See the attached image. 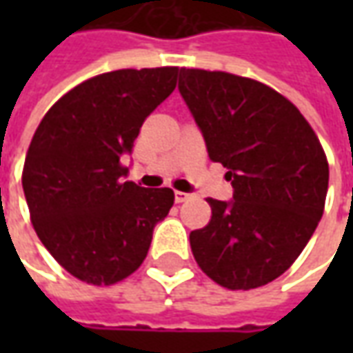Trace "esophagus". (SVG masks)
<instances>
[{
	"label": "esophagus",
	"mask_w": 353,
	"mask_h": 353,
	"mask_svg": "<svg viewBox=\"0 0 353 353\" xmlns=\"http://www.w3.org/2000/svg\"><path fill=\"white\" fill-rule=\"evenodd\" d=\"M174 199H176L177 204H181V202H185V200H189V194H187V192L176 191L174 192Z\"/></svg>",
	"instance_id": "esophagus-1"
}]
</instances>
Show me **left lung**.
Here are the masks:
<instances>
[{
  "label": "left lung",
  "instance_id": "1",
  "mask_svg": "<svg viewBox=\"0 0 353 353\" xmlns=\"http://www.w3.org/2000/svg\"><path fill=\"white\" fill-rule=\"evenodd\" d=\"M179 92L234 189L232 202L206 199L212 219L189 236L194 261L230 291L266 285L295 263L323 215L325 151L303 113L261 81L181 68Z\"/></svg>",
  "mask_w": 353,
  "mask_h": 353
}]
</instances>
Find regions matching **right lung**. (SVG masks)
I'll return each mask as SVG.
<instances>
[{"instance_id": "obj_1", "label": "right lung", "mask_w": 353, "mask_h": 353, "mask_svg": "<svg viewBox=\"0 0 353 353\" xmlns=\"http://www.w3.org/2000/svg\"><path fill=\"white\" fill-rule=\"evenodd\" d=\"M179 68L117 70L83 81L45 113L22 170L37 236L88 285H113L143 263L157 223L174 206L168 187L124 181L121 154L176 88Z\"/></svg>"}]
</instances>
